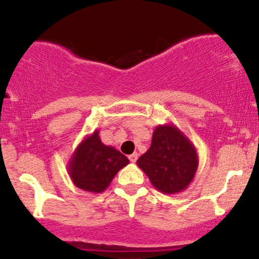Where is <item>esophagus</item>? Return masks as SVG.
<instances>
[{
    "mask_svg": "<svg viewBox=\"0 0 259 259\" xmlns=\"http://www.w3.org/2000/svg\"><path fill=\"white\" fill-rule=\"evenodd\" d=\"M129 159H130V162L135 163L136 160H138V153H133V154H130V156H129Z\"/></svg>",
    "mask_w": 259,
    "mask_h": 259,
    "instance_id": "esophagus-1",
    "label": "esophagus"
}]
</instances>
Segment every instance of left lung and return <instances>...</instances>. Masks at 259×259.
Wrapping results in <instances>:
<instances>
[{
	"label": "left lung",
	"mask_w": 259,
	"mask_h": 259,
	"mask_svg": "<svg viewBox=\"0 0 259 259\" xmlns=\"http://www.w3.org/2000/svg\"><path fill=\"white\" fill-rule=\"evenodd\" d=\"M136 164L147 175L154 189L174 195L187 189L194 180L198 156L191 140L177 125L168 123L154 129L151 147Z\"/></svg>",
	"instance_id": "left-lung-1"
}]
</instances>
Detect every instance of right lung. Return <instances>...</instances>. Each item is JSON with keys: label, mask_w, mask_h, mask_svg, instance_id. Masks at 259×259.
<instances>
[{"label": "right lung", "mask_w": 259, "mask_h": 259, "mask_svg": "<svg viewBox=\"0 0 259 259\" xmlns=\"http://www.w3.org/2000/svg\"><path fill=\"white\" fill-rule=\"evenodd\" d=\"M127 164L129 159L114 147L103 144L100 130H95L76 146L67 169L76 187L91 194H101L115 174Z\"/></svg>", "instance_id": "obj_1"}]
</instances>
